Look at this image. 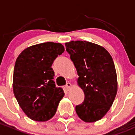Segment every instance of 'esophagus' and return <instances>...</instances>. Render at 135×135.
<instances>
[{
	"label": "esophagus",
	"mask_w": 135,
	"mask_h": 135,
	"mask_svg": "<svg viewBox=\"0 0 135 135\" xmlns=\"http://www.w3.org/2000/svg\"><path fill=\"white\" fill-rule=\"evenodd\" d=\"M71 87V84L70 83H67L66 84V88L67 90H70V88Z\"/></svg>",
	"instance_id": "obj_1"
}]
</instances>
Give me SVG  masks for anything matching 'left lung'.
<instances>
[{
    "instance_id": "8db88e82",
    "label": "left lung",
    "mask_w": 135,
    "mask_h": 135,
    "mask_svg": "<svg viewBox=\"0 0 135 135\" xmlns=\"http://www.w3.org/2000/svg\"><path fill=\"white\" fill-rule=\"evenodd\" d=\"M79 76L78 83L84 92L83 103L75 107L85 122L99 120L112 106L117 93V76L112 56L105 48L86 41L66 44Z\"/></svg>"
}]
</instances>
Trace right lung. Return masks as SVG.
I'll list each match as a JSON object with an SVG mask.
<instances>
[{
    "label": "right lung",
    "instance_id": "obj_1",
    "mask_svg": "<svg viewBox=\"0 0 135 135\" xmlns=\"http://www.w3.org/2000/svg\"><path fill=\"white\" fill-rule=\"evenodd\" d=\"M64 51L61 44L46 42L25 49L16 60L13 90L17 101L26 116L37 122H45L55 116L63 89L56 87L51 68Z\"/></svg>",
    "mask_w": 135,
    "mask_h": 135
}]
</instances>
